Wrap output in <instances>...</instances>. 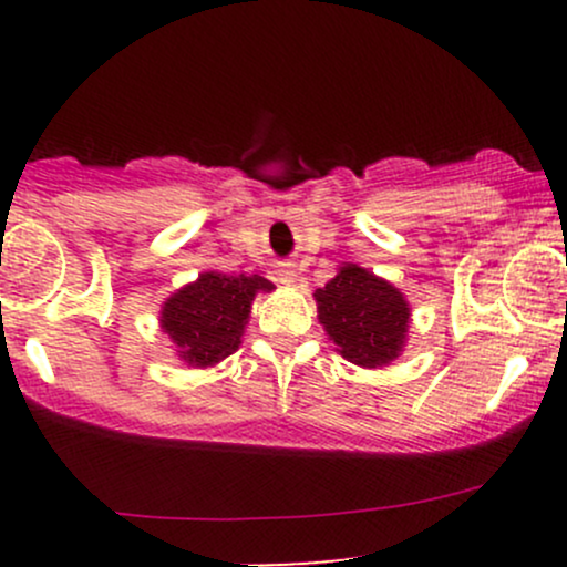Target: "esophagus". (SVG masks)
<instances>
[{
  "label": "esophagus",
  "instance_id": "obj_1",
  "mask_svg": "<svg viewBox=\"0 0 567 567\" xmlns=\"http://www.w3.org/2000/svg\"><path fill=\"white\" fill-rule=\"evenodd\" d=\"M275 275H277V282L292 285V282H296V266H292V264H279Z\"/></svg>",
  "mask_w": 567,
  "mask_h": 567
}]
</instances>
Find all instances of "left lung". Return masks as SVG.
<instances>
[{
    "label": "left lung",
    "instance_id": "obj_1",
    "mask_svg": "<svg viewBox=\"0 0 567 567\" xmlns=\"http://www.w3.org/2000/svg\"><path fill=\"white\" fill-rule=\"evenodd\" d=\"M317 317L341 357L360 368H383L400 357L408 338L410 306L386 279L357 264L317 288Z\"/></svg>",
    "mask_w": 567,
    "mask_h": 567
}]
</instances>
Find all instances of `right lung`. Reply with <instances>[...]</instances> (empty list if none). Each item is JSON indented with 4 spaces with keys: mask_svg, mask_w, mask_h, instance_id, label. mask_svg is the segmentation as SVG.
I'll return each mask as SVG.
<instances>
[{
    "mask_svg": "<svg viewBox=\"0 0 567 567\" xmlns=\"http://www.w3.org/2000/svg\"><path fill=\"white\" fill-rule=\"evenodd\" d=\"M261 290L271 292L275 285L258 275L205 271L162 303L159 324L181 360L192 368H213L239 349L252 298Z\"/></svg>",
    "mask_w": 567,
    "mask_h": 567,
    "instance_id": "right-lung-1",
    "label": "right lung"
}]
</instances>
